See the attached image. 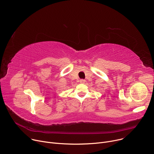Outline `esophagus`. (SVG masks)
<instances>
[{
  "mask_svg": "<svg viewBox=\"0 0 154 154\" xmlns=\"http://www.w3.org/2000/svg\"><path fill=\"white\" fill-rule=\"evenodd\" d=\"M79 82H80L81 83H85V82H86V80L83 79H80Z\"/></svg>",
  "mask_w": 154,
  "mask_h": 154,
  "instance_id": "34e87169",
  "label": "esophagus"
}]
</instances>
